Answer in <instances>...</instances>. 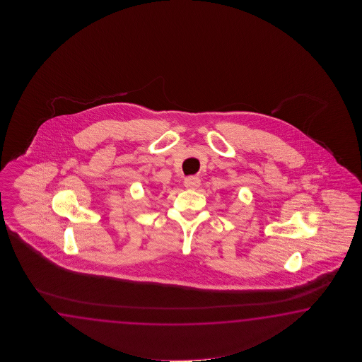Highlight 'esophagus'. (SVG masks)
<instances>
[{
	"instance_id": "1",
	"label": "esophagus",
	"mask_w": 362,
	"mask_h": 362,
	"mask_svg": "<svg viewBox=\"0 0 362 362\" xmlns=\"http://www.w3.org/2000/svg\"><path fill=\"white\" fill-rule=\"evenodd\" d=\"M185 187L186 189H192L195 190L200 186V178L199 177H187L185 178L184 181Z\"/></svg>"
}]
</instances>
